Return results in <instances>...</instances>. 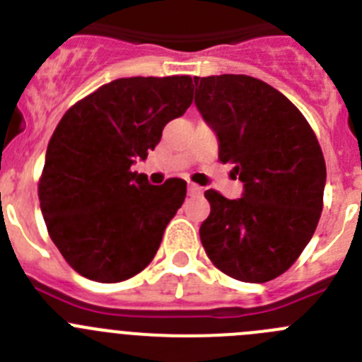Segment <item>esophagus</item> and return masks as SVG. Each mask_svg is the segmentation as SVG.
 <instances>
[{
    "mask_svg": "<svg viewBox=\"0 0 362 362\" xmlns=\"http://www.w3.org/2000/svg\"><path fill=\"white\" fill-rule=\"evenodd\" d=\"M187 193L191 194V197H198V194L204 193V189H202L200 185H197V184H189L187 185Z\"/></svg>",
    "mask_w": 362,
    "mask_h": 362,
    "instance_id": "1",
    "label": "esophagus"
}]
</instances>
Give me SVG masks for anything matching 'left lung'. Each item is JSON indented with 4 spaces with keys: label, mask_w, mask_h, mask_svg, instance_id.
Instances as JSON below:
<instances>
[{
    "label": "left lung",
    "mask_w": 362,
    "mask_h": 362,
    "mask_svg": "<svg viewBox=\"0 0 362 362\" xmlns=\"http://www.w3.org/2000/svg\"><path fill=\"white\" fill-rule=\"evenodd\" d=\"M194 103L216 132L218 158L233 164L243 197L205 191L211 214L200 240L213 265L265 283L294 265L323 211L327 165L308 120L270 84L249 76L194 77Z\"/></svg>",
    "instance_id": "obj_1"
}]
</instances>
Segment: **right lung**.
Returning a JSON list of instances; mask_svg holds the SVG:
<instances>
[{
	"label": "right lung",
	"instance_id": "1",
	"mask_svg": "<svg viewBox=\"0 0 362 362\" xmlns=\"http://www.w3.org/2000/svg\"><path fill=\"white\" fill-rule=\"evenodd\" d=\"M189 76L124 77L77 100L47 148L37 194L68 265L100 283L133 278L155 258L187 184L151 185L132 171L193 103Z\"/></svg>",
	"mask_w": 362,
	"mask_h": 362
}]
</instances>
